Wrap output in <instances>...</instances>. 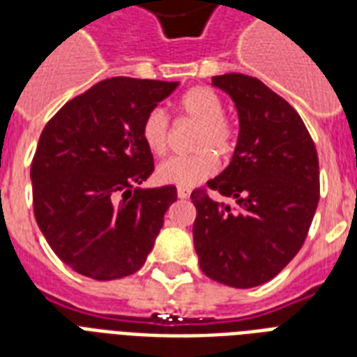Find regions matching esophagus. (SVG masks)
<instances>
[{"mask_svg": "<svg viewBox=\"0 0 357 357\" xmlns=\"http://www.w3.org/2000/svg\"><path fill=\"white\" fill-rule=\"evenodd\" d=\"M178 196L181 198V200H187L190 196V190L189 189H178Z\"/></svg>", "mask_w": 357, "mask_h": 357, "instance_id": "34e87169", "label": "esophagus"}]
</instances>
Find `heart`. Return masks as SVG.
I'll list each match as a JSON object with an SVG mask.
<instances>
[{
	"label": "heart",
	"instance_id": "1",
	"mask_svg": "<svg viewBox=\"0 0 357 357\" xmlns=\"http://www.w3.org/2000/svg\"><path fill=\"white\" fill-rule=\"evenodd\" d=\"M179 111L187 119L200 123L196 133L195 150L189 157H172L161 162L155 170L157 181L176 187H195L217 172V155H228L234 150V129L224 119V102L217 92L207 86H196L185 92L179 100ZM142 142L153 155H165L168 150V120L161 109L146 114L142 128Z\"/></svg>",
	"mask_w": 357,
	"mask_h": 357
}]
</instances>
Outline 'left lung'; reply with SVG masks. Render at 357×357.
Segmentation results:
<instances>
[{
	"label": "left lung",
	"mask_w": 357,
	"mask_h": 357,
	"mask_svg": "<svg viewBox=\"0 0 357 357\" xmlns=\"http://www.w3.org/2000/svg\"><path fill=\"white\" fill-rule=\"evenodd\" d=\"M211 85L235 103L238 137L213 190L196 189L192 226L202 272L229 287L263 285L298 254L319 204V157L298 113L265 83L244 74L215 75Z\"/></svg>",
	"instance_id": "obj_1"
}]
</instances>
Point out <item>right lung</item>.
Masks as SVG:
<instances>
[{
	"mask_svg": "<svg viewBox=\"0 0 357 357\" xmlns=\"http://www.w3.org/2000/svg\"><path fill=\"white\" fill-rule=\"evenodd\" d=\"M178 85L111 77L46 123L31 165L33 207L42 235L72 271L107 282L144 265L178 190L140 187L153 172L140 128Z\"/></svg>",
	"mask_w": 357,
	"mask_h": 357,
	"instance_id": "obj_1",
	"label": "right lung"
}]
</instances>
